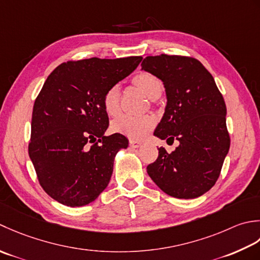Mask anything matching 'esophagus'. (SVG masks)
<instances>
[{"instance_id": "34e87169", "label": "esophagus", "mask_w": 260, "mask_h": 260, "mask_svg": "<svg viewBox=\"0 0 260 260\" xmlns=\"http://www.w3.org/2000/svg\"><path fill=\"white\" fill-rule=\"evenodd\" d=\"M142 142L141 141H137V140H130L129 145L131 148H139L141 146Z\"/></svg>"}]
</instances>
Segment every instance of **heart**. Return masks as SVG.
I'll list each match as a JSON object with an SVG mask.
<instances>
[{
	"mask_svg": "<svg viewBox=\"0 0 260 260\" xmlns=\"http://www.w3.org/2000/svg\"><path fill=\"white\" fill-rule=\"evenodd\" d=\"M132 85L141 93H144L148 99L155 101L160 96L164 89V84L157 76L151 73L141 72L138 73L131 79ZM120 88L118 85H113L105 91L102 104L103 109L109 116H116L120 113ZM156 119L152 115L142 116H125L121 115L112 121L111 130L115 134L122 135L134 140H139L145 138L155 128Z\"/></svg>",
	"mask_w": 260,
	"mask_h": 260,
	"instance_id": "obj_1",
	"label": "heart"
}]
</instances>
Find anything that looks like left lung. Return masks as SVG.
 Returning a JSON list of instances; mask_svg holds the SVG:
<instances>
[{
    "instance_id": "8db88e82",
    "label": "left lung",
    "mask_w": 260,
    "mask_h": 260,
    "mask_svg": "<svg viewBox=\"0 0 260 260\" xmlns=\"http://www.w3.org/2000/svg\"><path fill=\"white\" fill-rule=\"evenodd\" d=\"M141 67L166 88L165 113L153 135L179 141L171 153L158 148V158L147 173L173 198H199L218 181L230 148L224 99L213 76L193 57L148 56Z\"/></svg>"
}]
</instances>
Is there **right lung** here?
<instances>
[{"label": "right lung", "instance_id": "add662e5", "mask_svg": "<svg viewBox=\"0 0 260 260\" xmlns=\"http://www.w3.org/2000/svg\"><path fill=\"white\" fill-rule=\"evenodd\" d=\"M141 59L70 60L46 79L35 101L28 150L39 184L57 202L83 206L107 188L116 152L129 142L119 134L104 136L109 116L102 99Z\"/></svg>", "mask_w": 260, "mask_h": 260}]
</instances>
